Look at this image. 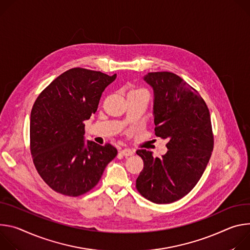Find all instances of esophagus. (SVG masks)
I'll use <instances>...</instances> for the list:
<instances>
[{"label": "esophagus", "instance_id": "1", "mask_svg": "<svg viewBox=\"0 0 250 250\" xmlns=\"http://www.w3.org/2000/svg\"><path fill=\"white\" fill-rule=\"evenodd\" d=\"M120 153H121L123 156H125V157H129V156H132V155L134 154V151H133V150H131V149L125 148V149L121 150V151H120Z\"/></svg>", "mask_w": 250, "mask_h": 250}]
</instances>
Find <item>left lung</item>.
<instances>
[{
  "label": "left lung",
  "instance_id": "obj_1",
  "mask_svg": "<svg viewBox=\"0 0 250 250\" xmlns=\"http://www.w3.org/2000/svg\"><path fill=\"white\" fill-rule=\"evenodd\" d=\"M144 80L154 90L155 134L168 140V152L154 158L137 150L144 168L136 188L155 204H171L188 195L207 168L213 150L210 115L199 92L177 74L149 72Z\"/></svg>",
  "mask_w": 250,
  "mask_h": 250
}]
</instances>
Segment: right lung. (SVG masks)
Listing matches in <instances>:
<instances>
[{
	"label": "right lung",
	"mask_w": 250,
	"mask_h": 250,
	"mask_svg": "<svg viewBox=\"0 0 250 250\" xmlns=\"http://www.w3.org/2000/svg\"><path fill=\"white\" fill-rule=\"evenodd\" d=\"M116 74L71 68L37 98L30 123L31 153L42 179L54 191L78 197L92 189L117 155L111 144L84 142V121L97 110Z\"/></svg>",
	"instance_id": "right-lung-1"
}]
</instances>
